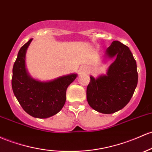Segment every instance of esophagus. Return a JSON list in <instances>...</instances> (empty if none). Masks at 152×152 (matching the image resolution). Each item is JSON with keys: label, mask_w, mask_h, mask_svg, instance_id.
Wrapping results in <instances>:
<instances>
[{"label": "esophagus", "mask_w": 152, "mask_h": 152, "mask_svg": "<svg viewBox=\"0 0 152 152\" xmlns=\"http://www.w3.org/2000/svg\"><path fill=\"white\" fill-rule=\"evenodd\" d=\"M87 71V68H83L82 71Z\"/></svg>", "instance_id": "obj_1"}]
</instances>
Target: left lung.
<instances>
[{
    "label": "left lung",
    "mask_w": 152,
    "mask_h": 152,
    "mask_svg": "<svg viewBox=\"0 0 152 152\" xmlns=\"http://www.w3.org/2000/svg\"><path fill=\"white\" fill-rule=\"evenodd\" d=\"M109 57L116 59L107 75L96 79L90 76L86 98L91 108L111 114L123 109L132 97L138 83L136 62L131 50L119 41H113L107 50Z\"/></svg>",
    "instance_id": "1"
}]
</instances>
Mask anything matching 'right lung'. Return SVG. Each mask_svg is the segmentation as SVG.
Instances as JSON below:
<instances>
[{"label": "right lung", "mask_w": 152, "mask_h": 152, "mask_svg": "<svg viewBox=\"0 0 152 152\" xmlns=\"http://www.w3.org/2000/svg\"><path fill=\"white\" fill-rule=\"evenodd\" d=\"M32 39L21 48L13 67L12 89L24 110L38 118L51 117L61 110L66 99V89L76 74L62 76L48 82L31 79L25 68V55Z\"/></svg>", "instance_id": "add662e5"}]
</instances>
